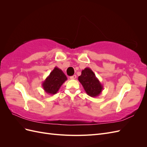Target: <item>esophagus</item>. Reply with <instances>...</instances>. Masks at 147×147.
Returning <instances> with one entry per match:
<instances>
[{"label":"esophagus","mask_w":147,"mask_h":147,"mask_svg":"<svg viewBox=\"0 0 147 147\" xmlns=\"http://www.w3.org/2000/svg\"><path fill=\"white\" fill-rule=\"evenodd\" d=\"M70 79H72V80H75V79H76V78H77V75H73V76L70 77Z\"/></svg>","instance_id":"obj_1"}]
</instances>
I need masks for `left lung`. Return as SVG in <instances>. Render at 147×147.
<instances>
[{
    "mask_svg": "<svg viewBox=\"0 0 147 147\" xmlns=\"http://www.w3.org/2000/svg\"><path fill=\"white\" fill-rule=\"evenodd\" d=\"M78 79L87 94L91 97H94L99 96L103 90V86L90 68L86 67L83 70L82 75L78 77Z\"/></svg>",
    "mask_w": 147,
    "mask_h": 147,
    "instance_id": "left-lung-1",
    "label": "left lung"
}]
</instances>
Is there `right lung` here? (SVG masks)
I'll list each match as a JSON object with an SVG mask.
<instances>
[{"label":"right lung","mask_w":147,"mask_h":147,"mask_svg":"<svg viewBox=\"0 0 147 147\" xmlns=\"http://www.w3.org/2000/svg\"><path fill=\"white\" fill-rule=\"evenodd\" d=\"M67 80V78L63 70L55 67L42 83V87L48 94H55Z\"/></svg>","instance_id":"obj_1"}]
</instances>
